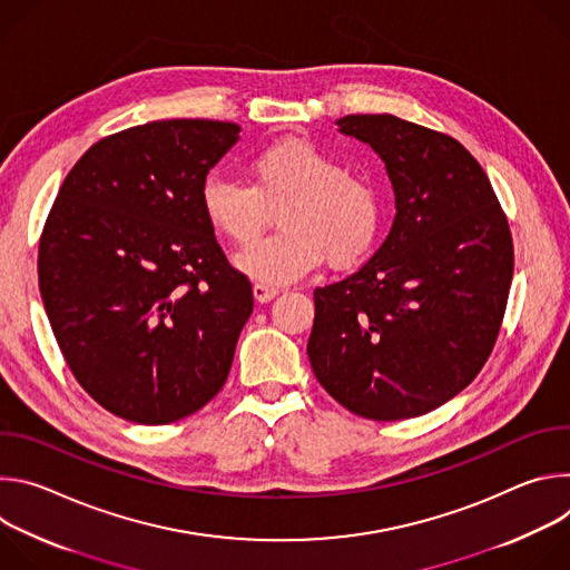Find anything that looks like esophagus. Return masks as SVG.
<instances>
[{
  "instance_id": "esophagus-1",
  "label": "esophagus",
  "mask_w": 570,
  "mask_h": 570,
  "mask_svg": "<svg viewBox=\"0 0 570 570\" xmlns=\"http://www.w3.org/2000/svg\"><path fill=\"white\" fill-rule=\"evenodd\" d=\"M253 295H255V299H257L259 304H266V302L275 299V297L279 295V291L273 288V286H266V284H255V286H253Z\"/></svg>"
}]
</instances>
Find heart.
Instances as JSON below:
<instances>
[{
  "mask_svg": "<svg viewBox=\"0 0 570 570\" xmlns=\"http://www.w3.org/2000/svg\"><path fill=\"white\" fill-rule=\"evenodd\" d=\"M253 185L209 174L198 203L209 229L248 246L279 209V232L236 257V268L266 286H284L315 271L358 264L383 225V198L376 185L347 174L345 165L306 139H284L250 157Z\"/></svg>",
  "mask_w": 570,
  "mask_h": 570,
  "instance_id": "1",
  "label": "heart"
}]
</instances>
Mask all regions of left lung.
<instances>
[{
  "mask_svg": "<svg viewBox=\"0 0 570 570\" xmlns=\"http://www.w3.org/2000/svg\"><path fill=\"white\" fill-rule=\"evenodd\" d=\"M338 132L385 165L394 220L354 275L313 291L306 354L354 415L396 422L462 392L497 343L514 273L508 218L475 157L394 115H347Z\"/></svg>",
  "mask_w": 570,
  "mask_h": 570,
  "instance_id": "1",
  "label": "left lung"
}]
</instances>
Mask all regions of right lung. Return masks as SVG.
<instances>
[{
  "instance_id": "obj_1",
  "label": "right lung",
  "mask_w": 570,
  "mask_h": 570,
  "mask_svg": "<svg viewBox=\"0 0 570 570\" xmlns=\"http://www.w3.org/2000/svg\"><path fill=\"white\" fill-rule=\"evenodd\" d=\"M240 126L150 121L67 174L45 223L40 295L83 390L135 424H171L223 387L253 286L203 218L198 191Z\"/></svg>"
}]
</instances>
